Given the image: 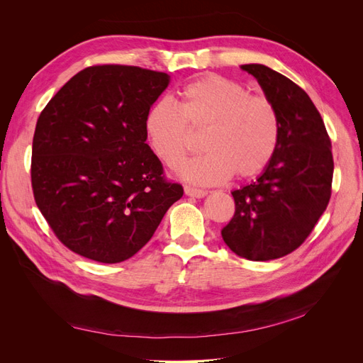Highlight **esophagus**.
<instances>
[{
    "label": "esophagus",
    "mask_w": 363,
    "mask_h": 363,
    "mask_svg": "<svg viewBox=\"0 0 363 363\" xmlns=\"http://www.w3.org/2000/svg\"><path fill=\"white\" fill-rule=\"evenodd\" d=\"M184 194L189 196H195V199H203V196L207 195V192L204 189L194 188V186H191V184H184Z\"/></svg>",
    "instance_id": "esophagus-1"
}]
</instances>
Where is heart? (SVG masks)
Here are the masks:
<instances>
[{"label":"heart","mask_w":363,"mask_h":363,"mask_svg":"<svg viewBox=\"0 0 363 363\" xmlns=\"http://www.w3.org/2000/svg\"><path fill=\"white\" fill-rule=\"evenodd\" d=\"M147 135L156 156L175 167L194 147L192 130L203 135L206 155L179 167L186 180L223 183L233 175L250 180L265 171L280 142V113L267 95L250 94L240 83L208 74L186 84L179 107L160 101L147 116Z\"/></svg>","instance_id":"b5f03b06"}]
</instances>
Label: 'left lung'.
I'll list each match as a JSON object with an SVG mask.
<instances>
[{"label":"left lung","mask_w":363,"mask_h":363,"mask_svg":"<svg viewBox=\"0 0 363 363\" xmlns=\"http://www.w3.org/2000/svg\"><path fill=\"white\" fill-rule=\"evenodd\" d=\"M280 113L276 156L260 177L233 191L235 215L221 235L235 255L272 260L312 233L330 201L332 142L318 108L298 84L265 65H242Z\"/></svg>","instance_id":"8db88e82"}]
</instances>
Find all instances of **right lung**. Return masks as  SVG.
<instances>
[{"label": "right lung", "instance_id": "right-lung-1", "mask_svg": "<svg viewBox=\"0 0 363 363\" xmlns=\"http://www.w3.org/2000/svg\"><path fill=\"white\" fill-rule=\"evenodd\" d=\"M169 75L128 65L84 68L38 118L31 188L60 242L119 263L155 235L183 186L147 144V116Z\"/></svg>", "mask_w": 363, "mask_h": 363}]
</instances>
